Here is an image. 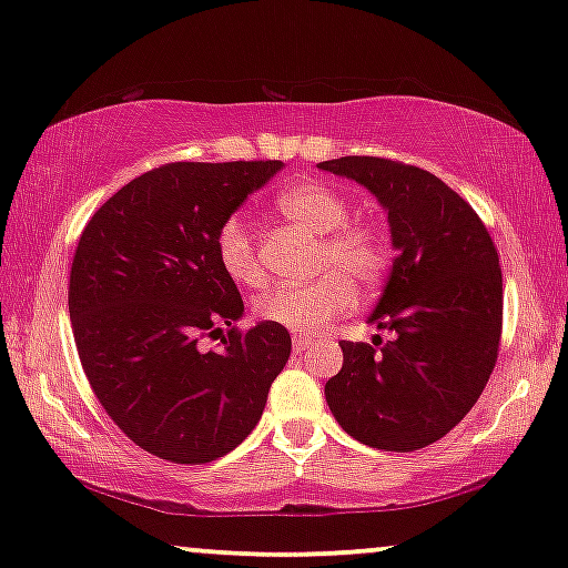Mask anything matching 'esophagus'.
<instances>
[{"label":"esophagus","instance_id":"obj_1","mask_svg":"<svg viewBox=\"0 0 568 568\" xmlns=\"http://www.w3.org/2000/svg\"><path fill=\"white\" fill-rule=\"evenodd\" d=\"M292 346H294V352H297V354H305L307 348H310V341H307V338H302V336H294Z\"/></svg>","mask_w":568,"mask_h":568}]
</instances>
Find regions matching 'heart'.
Returning <instances> with one entry per match:
<instances>
[{
    "mask_svg": "<svg viewBox=\"0 0 568 568\" xmlns=\"http://www.w3.org/2000/svg\"><path fill=\"white\" fill-rule=\"evenodd\" d=\"M278 212L313 235L323 237L317 251V271H325L307 284L274 286L253 302L255 315L300 336H317L333 317L346 313L356 286L377 284L390 263V247L377 230L367 224H346V199L328 185L307 181L286 189L278 196ZM216 258L224 274L240 286L266 282L253 235L240 216H230L216 232Z\"/></svg>",
    "mask_w": 568,
    "mask_h": 568,
    "instance_id": "b5f03b06",
    "label": "heart"
}]
</instances>
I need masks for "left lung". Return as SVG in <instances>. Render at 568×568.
<instances>
[{
    "label": "left lung",
    "instance_id": "8db88e82",
    "mask_svg": "<svg viewBox=\"0 0 568 568\" xmlns=\"http://www.w3.org/2000/svg\"><path fill=\"white\" fill-rule=\"evenodd\" d=\"M317 168L377 199L395 251L367 317L393 331V341H379V352L344 341V367L325 383V400L362 445L422 449L463 422L491 377L501 336L499 255L468 201L422 168L379 158Z\"/></svg>",
    "mask_w": 568,
    "mask_h": 568
}]
</instances>
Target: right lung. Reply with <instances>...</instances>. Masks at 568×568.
<instances>
[{"label":"right lung","mask_w":568,"mask_h":568,"mask_svg":"<svg viewBox=\"0 0 568 568\" xmlns=\"http://www.w3.org/2000/svg\"><path fill=\"white\" fill-rule=\"evenodd\" d=\"M284 162H173L113 193L92 214L69 278V317L98 400L119 429L170 463H212L255 429L292 338L245 333L216 232ZM233 331L220 353L201 332Z\"/></svg>","instance_id":"right-lung-1"}]
</instances>
